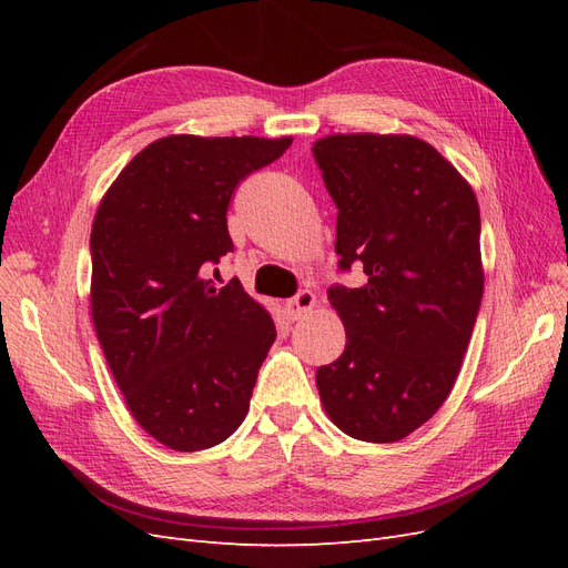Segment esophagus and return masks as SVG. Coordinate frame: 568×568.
<instances>
[{"instance_id": "esophagus-1", "label": "esophagus", "mask_w": 568, "mask_h": 568, "mask_svg": "<svg viewBox=\"0 0 568 568\" xmlns=\"http://www.w3.org/2000/svg\"><path fill=\"white\" fill-rule=\"evenodd\" d=\"M315 305H317V298H315L313 291H301L298 296L286 301V313H288L291 320H301V317L311 313Z\"/></svg>"}]
</instances>
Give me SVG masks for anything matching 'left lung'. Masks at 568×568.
<instances>
[{
  "instance_id": "8db88e82",
  "label": "left lung",
  "mask_w": 568,
  "mask_h": 568,
  "mask_svg": "<svg viewBox=\"0 0 568 568\" xmlns=\"http://www.w3.org/2000/svg\"><path fill=\"white\" fill-rule=\"evenodd\" d=\"M336 215L329 288L346 351L317 369L324 412L351 438L395 443L448 398L484 296L480 213L457 168L412 134H326L313 144Z\"/></svg>"
}]
</instances>
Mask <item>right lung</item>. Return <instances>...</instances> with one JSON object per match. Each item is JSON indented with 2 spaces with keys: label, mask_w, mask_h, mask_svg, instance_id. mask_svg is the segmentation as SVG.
I'll return each mask as SVG.
<instances>
[{
  "label": "right lung",
  "mask_w": 568,
  "mask_h": 568,
  "mask_svg": "<svg viewBox=\"0 0 568 568\" xmlns=\"http://www.w3.org/2000/svg\"><path fill=\"white\" fill-rule=\"evenodd\" d=\"M294 136L170 134L120 170L92 225V322L132 417L178 453L230 438L277 336L239 280L205 270L234 246L236 184Z\"/></svg>",
  "instance_id": "right-lung-1"
}]
</instances>
